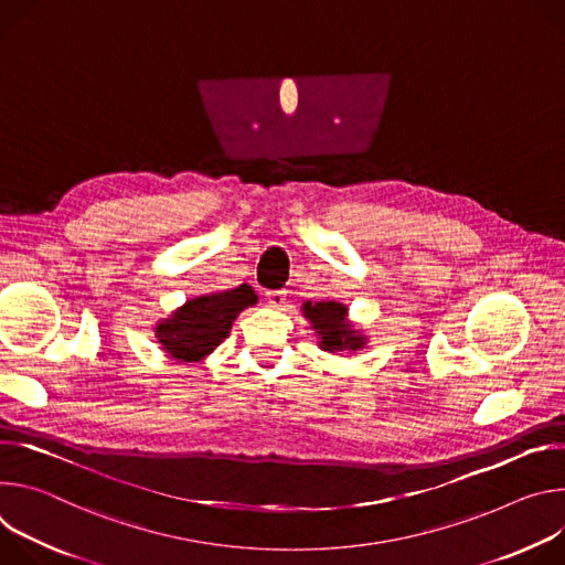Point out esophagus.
I'll return each instance as SVG.
<instances>
[{"instance_id":"34e87169","label":"esophagus","mask_w":565,"mask_h":565,"mask_svg":"<svg viewBox=\"0 0 565 565\" xmlns=\"http://www.w3.org/2000/svg\"><path fill=\"white\" fill-rule=\"evenodd\" d=\"M267 302L276 309H280L285 302H287V291L285 289H278V291H269L267 294Z\"/></svg>"}]
</instances>
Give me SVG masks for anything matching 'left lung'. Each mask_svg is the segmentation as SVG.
I'll return each mask as SVG.
<instances>
[{"instance_id": "8db88e82", "label": "left lung", "mask_w": 565, "mask_h": 565, "mask_svg": "<svg viewBox=\"0 0 565 565\" xmlns=\"http://www.w3.org/2000/svg\"><path fill=\"white\" fill-rule=\"evenodd\" d=\"M302 317L309 321L317 343L328 354H354L367 345L363 330L350 321L348 307L339 300H305Z\"/></svg>"}]
</instances>
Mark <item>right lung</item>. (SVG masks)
<instances>
[{
	"instance_id": "add662e5",
	"label": "right lung",
	"mask_w": 565,
	"mask_h": 565,
	"mask_svg": "<svg viewBox=\"0 0 565 565\" xmlns=\"http://www.w3.org/2000/svg\"><path fill=\"white\" fill-rule=\"evenodd\" d=\"M254 305H258V296L246 282L235 289L193 296L157 321V343L174 363H202L228 337L239 311Z\"/></svg>"
}]
</instances>
